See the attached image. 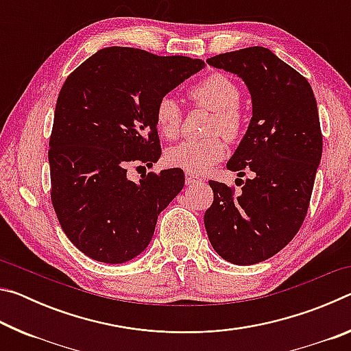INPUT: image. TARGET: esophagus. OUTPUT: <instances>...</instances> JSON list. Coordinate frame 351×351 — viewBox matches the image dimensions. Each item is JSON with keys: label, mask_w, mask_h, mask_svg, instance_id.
<instances>
[{"label": "esophagus", "mask_w": 351, "mask_h": 351, "mask_svg": "<svg viewBox=\"0 0 351 351\" xmlns=\"http://www.w3.org/2000/svg\"><path fill=\"white\" fill-rule=\"evenodd\" d=\"M203 182V178H199L198 175L190 173V171H186V184L187 186H193V184Z\"/></svg>", "instance_id": "1"}]
</instances>
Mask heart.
<instances>
[{
  "mask_svg": "<svg viewBox=\"0 0 351 351\" xmlns=\"http://www.w3.org/2000/svg\"><path fill=\"white\" fill-rule=\"evenodd\" d=\"M195 104L213 111L212 132L221 133L226 139L239 138L245 125V114L240 108V86L221 73H213L189 90ZM182 112L171 96H164L154 106V125L164 139H173L180 133ZM226 154L223 141L209 138L201 141H184L165 152V162L170 167L182 169L199 175L213 164L221 161Z\"/></svg>",
  "mask_w": 351,
  "mask_h": 351,
  "instance_id": "obj_1",
  "label": "heart"
}]
</instances>
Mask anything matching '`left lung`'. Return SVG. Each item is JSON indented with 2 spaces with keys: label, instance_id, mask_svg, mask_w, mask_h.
<instances>
[{
  "label": "left lung",
  "instance_id": "left-lung-1",
  "mask_svg": "<svg viewBox=\"0 0 351 351\" xmlns=\"http://www.w3.org/2000/svg\"><path fill=\"white\" fill-rule=\"evenodd\" d=\"M237 74L252 99V119L228 169L244 176L240 192L209 181L213 203L204 213L210 245L234 265L268 260L299 232L322 156L317 104L304 75L261 46L207 58Z\"/></svg>",
  "mask_w": 351,
  "mask_h": 351
}]
</instances>
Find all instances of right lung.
Instances as JSON below:
<instances>
[{
  "label": "right lung",
  "instance_id": "obj_1",
  "mask_svg": "<svg viewBox=\"0 0 351 351\" xmlns=\"http://www.w3.org/2000/svg\"><path fill=\"white\" fill-rule=\"evenodd\" d=\"M203 68L199 58L111 46L64 80L47 153L51 201L63 232L88 257L119 265L150 245L184 171H150L134 182L127 169L161 158L154 106Z\"/></svg>",
  "mask_w": 351,
  "mask_h": 351
}]
</instances>
